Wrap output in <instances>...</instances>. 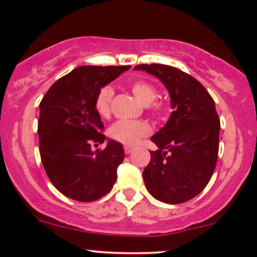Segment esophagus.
I'll use <instances>...</instances> for the list:
<instances>
[{
	"label": "esophagus",
	"instance_id": "1",
	"mask_svg": "<svg viewBox=\"0 0 257 257\" xmlns=\"http://www.w3.org/2000/svg\"><path fill=\"white\" fill-rule=\"evenodd\" d=\"M133 150H134V147H132V146H124V152L126 153V155H129V153H132V151Z\"/></svg>",
	"mask_w": 257,
	"mask_h": 257
}]
</instances>
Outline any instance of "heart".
Returning <instances> with one entry per match:
<instances>
[{
    "mask_svg": "<svg viewBox=\"0 0 257 257\" xmlns=\"http://www.w3.org/2000/svg\"><path fill=\"white\" fill-rule=\"evenodd\" d=\"M131 88L133 94L144 105H149L157 96V89L155 88V85L145 81V79L134 81ZM112 96H113V89H112L111 85H105L96 94L95 110L101 117L110 116ZM150 108L155 113H159L162 111V106L158 102H153L150 105ZM150 133H151V126L143 120L120 119L114 122L108 129V135L111 139L118 141L120 144H124L126 146L135 145L141 139L150 135Z\"/></svg>",
    "mask_w": 257,
    "mask_h": 257,
    "instance_id": "heart-1",
    "label": "heart"
}]
</instances>
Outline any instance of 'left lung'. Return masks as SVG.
Returning a JSON list of instances; mask_svg holds the SVG:
<instances>
[{
  "mask_svg": "<svg viewBox=\"0 0 257 257\" xmlns=\"http://www.w3.org/2000/svg\"><path fill=\"white\" fill-rule=\"evenodd\" d=\"M155 75L170 94L167 124L151 141L158 146L144 169L146 188L156 199L180 204L199 194L210 181L219 153L220 119L208 90L191 75L163 64L134 67Z\"/></svg>",
  "mask_w": 257,
  "mask_h": 257,
  "instance_id": "1",
  "label": "left lung"
}]
</instances>
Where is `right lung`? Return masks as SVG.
I'll use <instances>...</instances> for the list:
<instances>
[{
    "instance_id": "add662e5",
    "label": "right lung",
    "mask_w": 257,
    "mask_h": 257,
    "mask_svg": "<svg viewBox=\"0 0 257 257\" xmlns=\"http://www.w3.org/2000/svg\"><path fill=\"white\" fill-rule=\"evenodd\" d=\"M129 67L79 66L59 78L41 101V161L52 184L69 198L94 202L116 182L124 150L114 140H108L104 150L91 149L106 140L95 98Z\"/></svg>"
}]
</instances>
